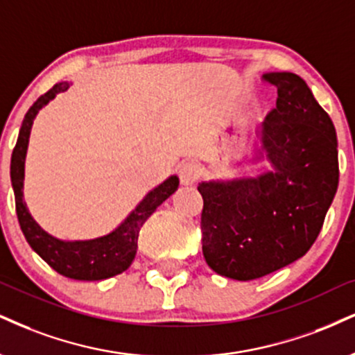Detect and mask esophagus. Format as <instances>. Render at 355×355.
I'll return each mask as SVG.
<instances>
[{
  "label": "esophagus",
  "instance_id": "1",
  "mask_svg": "<svg viewBox=\"0 0 355 355\" xmlns=\"http://www.w3.org/2000/svg\"><path fill=\"white\" fill-rule=\"evenodd\" d=\"M178 177H180L182 185H193L196 178H198V170H196V166L191 162H185V164L180 165Z\"/></svg>",
  "mask_w": 355,
  "mask_h": 355
}]
</instances>
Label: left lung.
<instances>
[{"mask_svg": "<svg viewBox=\"0 0 355 355\" xmlns=\"http://www.w3.org/2000/svg\"><path fill=\"white\" fill-rule=\"evenodd\" d=\"M276 107L258 127L256 177L202 182V243L213 271L258 279L304 256L321 232L339 185L334 123L293 72H268Z\"/></svg>", "mask_w": 355, "mask_h": 355, "instance_id": "left-lung-1", "label": "left lung"}]
</instances>
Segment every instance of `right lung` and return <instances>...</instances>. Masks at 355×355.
<instances>
[{"label":"right lung","instance_id":"1","mask_svg":"<svg viewBox=\"0 0 355 355\" xmlns=\"http://www.w3.org/2000/svg\"><path fill=\"white\" fill-rule=\"evenodd\" d=\"M69 83H59L41 96L24 115L18 142L11 155V183L15 190L16 215L29 246L58 271L59 275L78 281H101L121 275L130 266L137 253V240L142 225L162 203L178 189V177L172 175L159 187L148 191L135 210L114 232L94 240L64 241L53 236L36 223L23 200L24 160H26L29 134L37 112L53 101L55 94L69 89Z\"/></svg>","mask_w":355,"mask_h":355}]
</instances>
